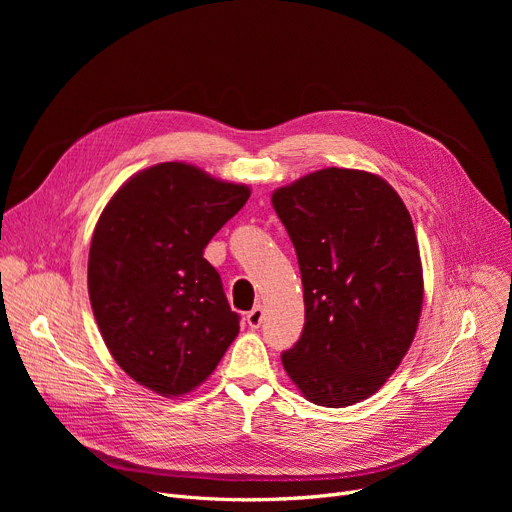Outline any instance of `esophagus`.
Wrapping results in <instances>:
<instances>
[{"label":"esophagus","instance_id":"esophagus-1","mask_svg":"<svg viewBox=\"0 0 512 512\" xmlns=\"http://www.w3.org/2000/svg\"><path fill=\"white\" fill-rule=\"evenodd\" d=\"M261 321H263V307L257 305V307H253V309L247 313V324H249V328L257 330V328L261 326Z\"/></svg>","mask_w":512,"mask_h":512}]
</instances>
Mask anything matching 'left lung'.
Segmentation results:
<instances>
[{"mask_svg": "<svg viewBox=\"0 0 512 512\" xmlns=\"http://www.w3.org/2000/svg\"><path fill=\"white\" fill-rule=\"evenodd\" d=\"M297 251L305 328L282 365L315 405L348 407L407 355L423 303L411 215L380 176L326 168L272 195Z\"/></svg>", "mask_w": 512, "mask_h": 512, "instance_id": "8db88e82", "label": "left lung"}]
</instances>
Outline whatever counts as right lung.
<instances>
[{"instance_id": "1", "label": "right lung", "mask_w": 512, "mask_h": 512, "mask_svg": "<svg viewBox=\"0 0 512 512\" xmlns=\"http://www.w3.org/2000/svg\"><path fill=\"white\" fill-rule=\"evenodd\" d=\"M242 184L168 161L132 176L105 205L89 251L101 336L134 382L161 396L197 388L240 330L207 242L247 203Z\"/></svg>"}]
</instances>
